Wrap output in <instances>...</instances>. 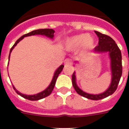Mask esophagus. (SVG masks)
Returning <instances> with one entry per match:
<instances>
[{"label": "esophagus", "mask_w": 129, "mask_h": 129, "mask_svg": "<svg viewBox=\"0 0 129 129\" xmlns=\"http://www.w3.org/2000/svg\"><path fill=\"white\" fill-rule=\"evenodd\" d=\"M72 62H71V60L69 59H66L64 61V64L65 65H71Z\"/></svg>", "instance_id": "esophagus-1"}]
</instances>
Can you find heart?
Masks as SVG:
<instances>
[{
  "label": "heart",
  "instance_id": "heart-1",
  "mask_svg": "<svg viewBox=\"0 0 129 129\" xmlns=\"http://www.w3.org/2000/svg\"><path fill=\"white\" fill-rule=\"evenodd\" d=\"M95 41L94 37L90 34H81L68 38L65 43L66 48L69 50H75L78 48L84 52L92 50L95 47Z\"/></svg>",
  "mask_w": 129,
  "mask_h": 129
}]
</instances>
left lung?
<instances>
[{
	"instance_id": "1",
	"label": "left lung",
	"mask_w": 129,
	"mask_h": 129,
	"mask_svg": "<svg viewBox=\"0 0 129 129\" xmlns=\"http://www.w3.org/2000/svg\"><path fill=\"white\" fill-rule=\"evenodd\" d=\"M95 32L99 38V43L98 45L96 46L94 49V52L95 53L108 52L109 58L111 59L112 79H111L110 86L108 87V88L105 92L98 95L97 94L93 95V94H89L84 92L77 86L76 83L75 73H73L72 76V82L74 88L79 95L89 100H100L113 94L114 92L116 90L122 74V54L117 45L111 37L108 35L102 34L97 31H95Z\"/></svg>"
}]
</instances>
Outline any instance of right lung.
<instances>
[{"instance_id": "1", "label": "right lung", "mask_w": 129, "mask_h": 129, "mask_svg": "<svg viewBox=\"0 0 129 129\" xmlns=\"http://www.w3.org/2000/svg\"><path fill=\"white\" fill-rule=\"evenodd\" d=\"M54 30L52 29H36V30H34V31H32V32H29L27 34H25L23 35L21 38H19L16 43H14V45H13L11 50H10V55H9V58L10 56V54L12 52V51L14 49V48L15 47L16 45H17V43L18 42H20L21 40L23 39L24 37H29V36H32V35H37V34H39V35H45L48 38H50V39H53L54 37ZM64 67L63 65H61L55 71V73L54 74L53 78H52V80L51 81L50 84L49 85V86L46 88L45 90H44L42 92H39V93H37V94H35V95H24V94H22L21 92H19L16 89L15 87L13 86V88L15 90V91L17 92V94H18L19 95H21V97H23L25 99H27V100H31V101H37V100H41L43 98H45V97H48L49 95H50L51 92H52V90L54 89V85H55V83H56V79L58 77L59 75L61 73V72L63 70V68Z\"/></svg>"}]
</instances>
